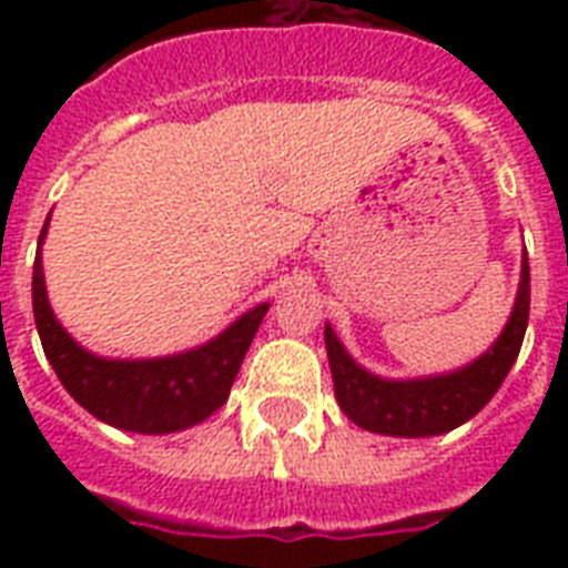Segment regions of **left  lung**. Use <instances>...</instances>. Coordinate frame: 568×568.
I'll return each instance as SVG.
<instances>
[{"label": "left lung", "mask_w": 568, "mask_h": 568, "mask_svg": "<svg viewBox=\"0 0 568 568\" xmlns=\"http://www.w3.org/2000/svg\"><path fill=\"white\" fill-rule=\"evenodd\" d=\"M530 312V267L528 253H521V276L516 303L504 329L493 345L471 363L454 372L424 374V377H379L347 354L336 329L324 324L329 372L336 386L342 413L368 433L422 439L442 436L468 418H475L501 388L519 356L521 338L528 329Z\"/></svg>", "instance_id": "8db88e82"}]
</instances>
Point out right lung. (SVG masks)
Here are the masks:
<instances>
[{
    "label": "right lung",
    "mask_w": 568,
    "mask_h": 568,
    "mask_svg": "<svg viewBox=\"0 0 568 568\" xmlns=\"http://www.w3.org/2000/svg\"><path fill=\"white\" fill-rule=\"evenodd\" d=\"M47 232L49 217L38 239L31 306L43 354L75 404L118 430L144 436L189 430L226 404L235 374L271 303H258L253 310L241 312L217 336L180 354L146 359L100 356L79 345L52 312L43 280Z\"/></svg>",
    "instance_id": "right-lung-1"
}]
</instances>
